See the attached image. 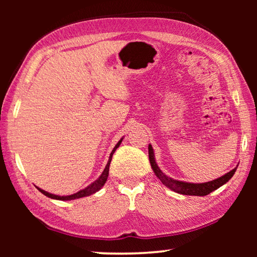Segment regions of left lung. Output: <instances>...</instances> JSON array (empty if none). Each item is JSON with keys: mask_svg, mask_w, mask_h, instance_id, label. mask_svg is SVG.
<instances>
[{"mask_svg": "<svg viewBox=\"0 0 257 257\" xmlns=\"http://www.w3.org/2000/svg\"><path fill=\"white\" fill-rule=\"evenodd\" d=\"M149 158H150L151 167L153 169L155 176L159 178L164 186H167L168 188L176 191L178 194L191 195V196H205V195H208L210 193H212V191H214L215 189L220 188L221 186L224 185L225 182H228L230 179H231V177L234 175V172H236L238 168L237 165V168H234L233 170L225 173L224 176L217 178L215 180L203 182V184H191V182H185V181H179V180L173 179V178H170L161 171L160 168L158 167V164L155 162L154 151L152 149V145H149Z\"/></svg>", "mask_w": 257, "mask_h": 257, "instance_id": "obj_1", "label": "left lung"}]
</instances>
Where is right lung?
Here are the masks:
<instances>
[{
  "mask_svg": "<svg viewBox=\"0 0 257 257\" xmlns=\"http://www.w3.org/2000/svg\"><path fill=\"white\" fill-rule=\"evenodd\" d=\"M121 142H122V138L120 139V141L118 142V144L115 145L114 149L112 150L111 154H110V158H108V162L106 164L105 169H104V171L102 172V175L99 176V178L97 180H95L93 184H90L88 187H86L85 189H81L78 191V193L73 194V195H69V196H59V195H54V194H50L47 193V191L43 190L41 188H38V190L41 191L42 194H44L45 196L50 197V198H53V199H59V201H71V199H77V198H81V197H86V196H89V195H93L96 193V191H98L99 189L102 188V187L104 186V184H105L106 180H107V177H108V169H110V163H111V160H112V155L113 153H114L115 150L118 149V147L120 146Z\"/></svg>",
  "mask_w": 257,
  "mask_h": 257,
  "instance_id": "obj_1",
  "label": "right lung"
}]
</instances>
